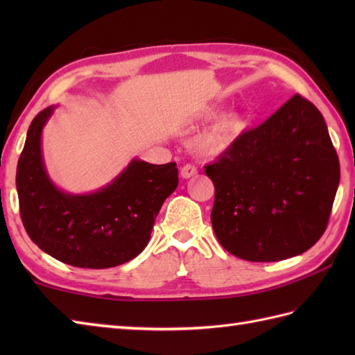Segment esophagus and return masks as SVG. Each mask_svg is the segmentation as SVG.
<instances>
[{
  "label": "esophagus",
  "mask_w": 355,
  "mask_h": 355,
  "mask_svg": "<svg viewBox=\"0 0 355 355\" xmlns=\"http://www.w3.org/2000/svg\"><path fill=\"white\" fill-rule=\"evenodd\" d=\"M180 175H182V178H191L193 175H197V168H195L193 164H184L180 168Z\"/></svg>",
  "instance_id": "34e87169"
}]
</instances>
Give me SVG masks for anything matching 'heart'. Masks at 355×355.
Listing matches in <instances>:
<instances>
[{
  "instance_id": "heart-1",
  "label": "heart",
  "mask_w": 355,
  "mask_h": 355,
  "mask_svg": "<svg viewBox=\"0 0 355 355\" xmlns=\"http://www.w3.org/2000/svg\"><path fill=\"white\" fill-rule=\"evenodd\" d=\"M218 112L216 107H209L202 111V119L214 117ZM247 122L244 116L238 111L224 112L214 120L205 130L200 131L191 140V146L195 153L206 157H215L227 153L230 148L241 139L245 131Z\"/></svg>"
}]
</instances>
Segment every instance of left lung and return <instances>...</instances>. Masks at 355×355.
Returning a JSON list of instances; mask_svg holds the SVG:
<instances>
[{
	"label": "left lung",
	"mask_w": 355,
	"mask_h": 355,
	"mask_svg": "<svg viewBox=\"0 0 355 355\" xmlns=\"http://www.w3.org/2000/svg\"><path fill=\"white\" fill-rule=\"evenodd\" d=\"M205 171L215 186L218 241L252 262L293 258L318 243L340 182L325 120L299 94Z\"/></svg>",
	"instance_id": "left-lung-1"
}]
</instances>
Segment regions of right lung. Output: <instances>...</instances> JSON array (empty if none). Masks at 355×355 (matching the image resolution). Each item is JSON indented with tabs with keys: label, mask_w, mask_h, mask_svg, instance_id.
Here are the masks:
<instances>
[{
	"label": "right lung",
	"mask_w": 355,
	"mask_h": 355,
	"mask_svg": "<svg viewBox=\"0 0 355 355\" xmlns=\"http://www.w3.org/2000/svg\"><path fill=\"white\" fill-rule=\"evenodd\" d=\"M53 111L45 108L32 120L18 160L17 191L27 235L73 267L110 268L134 259L148 245L164 200L177 189V164L134 158L99 191L64 192L50 180L42 158V130Z\"/></svg>",
	"instance_id": "obj_1"
}]
</instances>
